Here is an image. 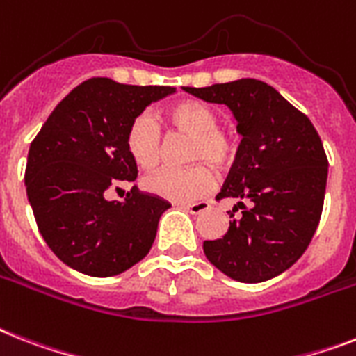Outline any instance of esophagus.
Listing matches in <instances>:
<instances>
[{
	"label": "esophagus",
	"instance_id": "obj_1",
	"mask_svg": "<svg viewBox=\"0 0 356 356\" xmlns=\"http://www.w3.org/2000/svg\"><path fill=\"white\" fill-rule=\"evenodd\" d=\"M181 208L188 210V212L193 213V216H197V213L207 212L208 208H210V203H208V201H199V203H184V204H181Z\"/></svg>",
	"mask_w": 356,
	"mask_h": 356
}]
</instances>
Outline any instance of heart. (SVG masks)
<instances>
[{
  "label": "heart",
  "mask_w": 356,
  "mask_h": 356,
  "mask_svg": "<svg viewBox=\"0 0 356 356\" xmlns=\"http://www.w3.org/2000/svg\"><path fill=\"white\" fill-rule=\"evenodd\" d=\"M173 129L190 135L188 161H204L216 168H225L236 157V143L219 126L218 113L199 100H183L166 111ZM126 149L138 168L153 170L161 163V128L148 113L133 118L126 131ZM143 186L157 197L173 203H190L203 197L213 186V175L204 164L190 168H163L143 181Z\"/></svg>",
  "instance_id": "obj_1"
}]
</instances>
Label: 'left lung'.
I'll use <instances>...</instances> for the list:
<instances>
[{"label": "left lung", "instance_id": "8db88e82", "mask_svg": "<svg viewBox=\"0 0 356 356\" xmlns=\"http://www.w3.org/2000/svg\"><path fill=\"white\" fill-rule=\"evenodd\" d=\"M184 91L228 106L243 137L218 193L238 204L228 212L232 219L223 238L203 243L204 256L228 278L267 282L298 261L320 223L329 163L318 131L261 80Z\"/></svg>", "mask_w": 356, "mask_h": 356}]
</instances>
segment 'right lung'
<instances>
[{"instance_id": "right-lung-1", "label": "right lung", "mask_w": 356, "mask_h": 356, "mask_svg": "<svg viewBox=\"0 0 356 356\" xmlns=\"http://www.w3.org/2000/svg\"><path fill=\"white\" fill-rule=\"evenodd\" d=\"M173 91L89 78L58 104L31 143L25 186L38 230L78 273L117 276L149 252L170 203L137 186L124 201H108L106 192L137 179L126 149L129 122Z\"/></svg>"}]
</instances>
